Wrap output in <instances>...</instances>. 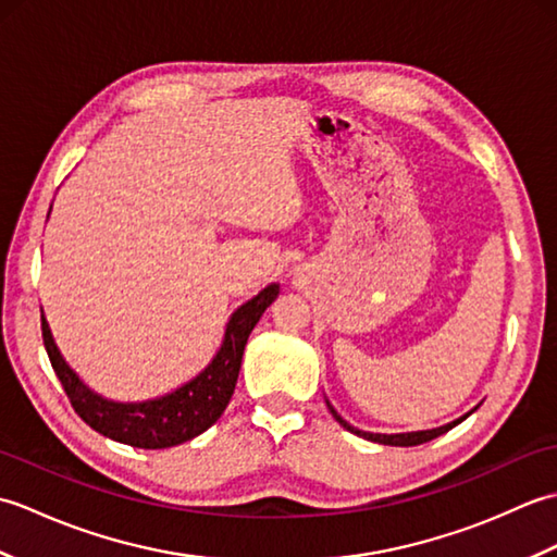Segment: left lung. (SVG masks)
I'll return each instance as SVG.
<instances>
[{
	"label": "left lung",
	"mask_w": 557,
	"mask_h": 557,
	"mask_svg": "<svg viewBox=\"0 0 557 557\" xmlns=\"http://www.w3.org/2000/svg\"><path fill=\"white\" fill-rule=\"evenodd\" d=\"M327 401V399H325ZM327 409H330V413H333L335 417V421L342 425V429H347L349 433H354V435H359V437H366V441H371V443H381V445H395V447H411V445H421V443H429V441H433V437H437V435H443V433H447L449 429H455L457 423H461L465 421L471 411H467L465 417H459V419H455V421H449V423H445V425H437V429H429V431H411V433H371V431H359V429H354L351 423H347L345 419L339 417L337 413V409L330 405L327 401Z\"/></svg>",
	"instance_id": "1"
}]
</instances>
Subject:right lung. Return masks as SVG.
<instances>
[{"instance_id":"add662e5","label":"right lung","mask_w":557,"mask_h":557,"mask_svg":"<svg viewBox=\"0 0 557 557\" xmlns=\"http://www.w3.org/2000/svg\"><path fill=\"white\" fill-rule=\"evenodd\" d=\"M277 294L280 285L272 282L265 289H260L253 299L242 304L224 325L222 345L206 369L194 375L191 381L172 389V393L144 401L108 399L83 383L78 373L62 357V351H59L45 313L42 342L52 369L71 399V407L92 431L132 447H174L208 431L222 417V411L227 409L236 387V377H239L246 339L268 306L277 299Z\"/></svg>"}]
</instances>
